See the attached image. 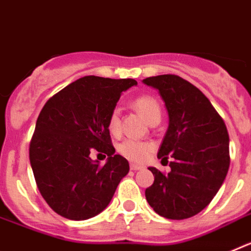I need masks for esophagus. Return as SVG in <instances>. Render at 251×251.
<instances>
[{
  "label": "esophagus",
  "mask_w": 251,
  "mask_h": 251,
  "mask_svg": "<svg viewBox=\"0 0 251 251\" xmlns=\"http://www.w3.org/2000/svg\"><path fill=\"white\" fill-rule=\"evenodd\" d=\"M142 168H143V166L141 165H136V163H132V165H130V170L132 171H139L142 170Z\"/></svg>",
  "instance_id": "34e87169"
}]
</instances>
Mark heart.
Listing matches in <instances>:
<instances>
[{"mask_svg":"<svg viewBox=\"0 0 251 251\" xmlns=\"http://www.w3.org/2000/svg\"><path fill=\"white\" fill-rule=\"evenodd\" d=\"M133 105L137 110H139V113L145 117V119L150 124L152 122H159V119H161V106L153 97H150V95L138 97L137 99H134ZM108 129L113 134H117L121 129V110H119V108H114L110 113L109 119H108ZM152 148V145L147 143V142L127 139L119 145L118 151L122 156L128 158L129 161L142 162L150 156Z\"/></svg>","mask_w":251,"mask_h":251,"instance_id":"heart-1","label":"heart"}]
</instances>
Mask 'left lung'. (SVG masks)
<instances>
[{
  "label": "left lung",
  "mask_w": 251,
  "mask_h": 251,
  "mask_svg": "<svg viewBox=\"0 0 251 251\" xmlns=\"http://www.w3.org/2000/svg\"><path fill=\"white\" fill-rule=\"evenodd\" d=\"M143 83L158 90L168 114L157 157L174 158L168 175L148 168L154 182L146 188V199L159 216L188 219L211 202L227 175L229 133L202 92L182 77L157 75Z\"/></svg>",
  "instance_id": "obj_1"
}]
</instances>
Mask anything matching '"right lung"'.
Masks as SVG:
<instances>
[{
    "instance_id": "obj_1",
    "label": "right lung",
    "mask_w": 251,
    "mask_h": 251,
    "mask_svg": "<svg viewBox=\"0 0 251 251\" xmlns=\"http://www.w3.org/2000/svg\"><path fill=\"white\" fill-rule=\"evenodd\" d=\"M134 79L89 75L69 84L40 112L30 143V163L48 205L69 220H88L112 201L129 163L110 142L108 119L122 92ZM93 149L108 156L106 165L90 158Z\"/></svg>"
}]
</instances>
